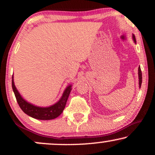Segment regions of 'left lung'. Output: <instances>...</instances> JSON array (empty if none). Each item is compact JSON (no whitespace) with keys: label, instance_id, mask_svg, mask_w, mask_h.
<instances>
[{"label":"left lung","instance_id":"1","mask_svg":"<svg viewBox=\"0 0 155 155\" xmlns=\"http://www.w3.org/2000/svg\"><path fill=\"white\" fill-rule=\"evenodd\" d=\"M133 39L135 43H136V39H135V37L134 35H133ZM138 78H139V86L140 88L141 84H142V71L140 69V67L138 68Z\"/></svg>","mask_w":155,"mask_h":155}]
</instances>
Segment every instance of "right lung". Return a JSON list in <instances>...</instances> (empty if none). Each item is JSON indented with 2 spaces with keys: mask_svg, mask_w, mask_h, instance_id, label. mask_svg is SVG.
<instances>
[{
  "mask_svg": "<svg viewBox=\"0 0 155 155\" xmlns=\"http://www.w3.org/2000/svg\"><path fill=\"white\" fill-rule=\"evenodd\" d=\"M12 87L21 109L28 116L39 120H51L60 116L65 109L68 98L72 90L71 84L68 85L58 102L48 107H39L27 102L22 98L15 86L13 76L12 77Z\"/></svg>",
  "mask_w": 155,
  "mask_h": 155,
  "instance_id": "add662e5",
  "label": "right lung"
}]
</instances>
